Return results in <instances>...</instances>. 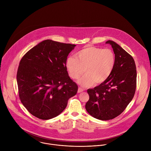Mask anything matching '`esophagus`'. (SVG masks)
Instances as JSON below:
<instances>
[{"instance_id": "34e87169", "label": "esophagus", "mask_w": 151, "mask_h": 151, "mask_svg": "<svg viewBox=\"0 0 151 151\" xmlns=\"http://www.w3.org/2000/svg\"><path fill=\"white\" fill-rule=\"evenodd\" d=\"M83 91V90L82 88L79 87V88H78V93H80L82 92Z\"/></svg>"}]
</instances>
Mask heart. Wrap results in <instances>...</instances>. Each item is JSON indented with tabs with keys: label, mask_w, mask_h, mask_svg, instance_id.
<instances>
[{
	"label": "heart",
	"mask_w": 151,
	"mask_h": 151,
	"mask_svg": "<svg viewBox=\"0 0 151 151\" xmlns=\"http://www.w3.org/2000/svg\"><path fill=\"white\" fill-rule=\"evenodd\" d=\"M115 65V55L110 49L88 47L76 54V58L70 57L66 66L69 76L78 79L85 74L78 82L83 87H89L104 82L109 78Z\"/></svg>",
	"instance_id": "1"
}]
</instances>
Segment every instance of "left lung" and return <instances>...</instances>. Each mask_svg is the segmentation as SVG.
<instances>
[{
	"mask_svg": "<svg viewBox=\"0 0 151 151\" xmlns=\"http://www.w3.org/2000/svg\"><path fill=\"white\" fill-rule=\"evenodd\" d=\"M115 65L109 78L94 88L87 90L89 100L85 109L94 118L107 121L119 115L132 100L136 88L137 72L133 58L112 40Z\"/></svg>",
	"mask_w": 151,
	"mask_h": 151,
	"instance_id": "left-lung-1",
	"label": "left lung"
}]
</instances>
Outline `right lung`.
<instances>
[{
    "label": "right lung",
    "instance_id": "1",
    "mask_svg": "<svg viewBox=\"0 0 151 151\" xmlns=\"http://www.w3.org/2000/svg\"><path fill=\"white\" fill-rule=\"evenodd\" d=\"M75 46L47 39L21 58L17 75L19 97L33 116L52 119L76 95L78 85L70 78L66 66L68 56Z\"/></svg>",
    "mask_w": 151,
    "mask_h": 151
}]
</instances>
